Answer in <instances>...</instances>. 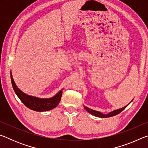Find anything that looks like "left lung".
Listing matches in <instances>:
<instances>
[{"mask_svg": "<svg viewBox=\"0 0 148 148\" xmlns=\"http://www.w3.org/2000/svg\"><path fill=\"white\" fill-rule=\"evenodd\" d=\"M128 105H127V106H128ZM127 106H125L123 108H121V109L114 110V111L110 112V113L108 114H106V115L102 114V113H101V112H97V111H95V110L90 109V108H87V107L84 106V108H85V109H86L87 111L89 112V113L91 114L92 115H93V116H97V117H103V118H104V117H112V116H116V115H117L118 114H119L120 112H121Z\"/></svg>", "mask_w": 148, "mask_h": 148, "instance_id": "8db88e82", "label": "left lung"}]
</instances>
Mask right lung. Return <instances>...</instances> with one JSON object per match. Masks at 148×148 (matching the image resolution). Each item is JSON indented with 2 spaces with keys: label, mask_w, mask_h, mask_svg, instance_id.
<instances>
[{
  "label": "right lung",
  "mask_w": 148,
  "mask_h": 148,
  "mask_svg": "<svg viewBox=\"0 0 148 148\" xmlns=\"http://www.w3.org/2000/svg\"><path fill=\"white\" fill-rule=\"evenodd\" d=\"M10 77L12 87H13V89L16 94L17 95V96L19 97L21 101L27 108H29L31 110L37 112L48 111V110L56 108L59 104L60 101H61L62 94V91H60L56 96L51 99H44L36 98V97L32 96H29V95L25 94L21 90H19L18 87L16 86L14 81L13 77H12V74H10Z\"/></svg>",
  "instance_id": "1"
}]
</instances>
